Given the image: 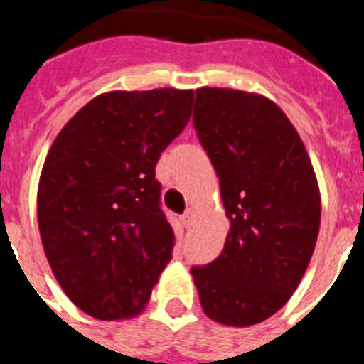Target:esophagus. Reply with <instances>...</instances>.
I'll return each instance as SVG.
<instances>
[{
  "instance_id": "1",
  "label": "esophagus",
  "mask_w": 364,
  "mask_h": 364,
  "mask_svg": "<svg viewBox=\"0 0 364 364\" xmlns=\"http://www.w3.org/2000/svg\"><path fill=\"white\" fill-rule=\"evenodd\" d=\"M194 215H196V213H194V210H191V208H188V210L185 211V213H183V217H181V223H183V225H185V227H187V228L193 227Z\"/></svg>"
}]
</instances>
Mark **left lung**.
<instances>
[{
	"label": "left lung",
	"instance_id": "left-lung-1",
	"mask_svg": "<svg viewBox=\"0 0 364 364\" xmlns=\"http://www.w3.org/2000/svg\"><path fill=\"white\" fill-rule=\"evenodd\" d=\"M193 121L230 230L221 255L191 274L205 316L251 327L283 308L310 264L321 223L316 171L293 122L262 94L202 87Z\"/></svg>",
	"mask_w": 364,
	"mask_h": 364
}]
</instances>
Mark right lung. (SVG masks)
<instances>
[{"instance_id":"right-lung-1","label":"right lung","mask_w":364,"mask_h":364,"mask_svg":"<svg viewBox=\"0 0 364 364\" xmlns=\"http://www.w3.org/2000/svg\"><path fill=\"white\" fill-rule=\"evenodd\" d=\"M194 90H111L60 130L37 187L48 264L85 314L139 316L171 259L176 234L160 210L154 166L187 126Z\"/></svg>"}]
</instances>
